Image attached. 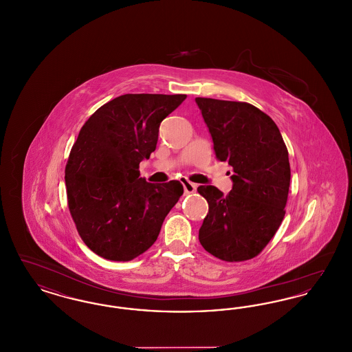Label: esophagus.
I'll list each match as a JSON object with an SVG mask.
<instances>
[{
	"instance_id": "34e87169",
	"label": "esophagus",
	"mask_w": 352,
	"mask_h": 352,
	"mask_svg": "<svg viewBox=\"0 0 352 352\" xmlns=\"http://www.w3.org/2000/svg\"><path fill=\"white\" fill-rule=\"evenodd\" d=\"M182 184H184V190L186 194H191V192H194L197 190V184H192V182H190L187 179H184Z\"/></svg>"
}]
</instances>
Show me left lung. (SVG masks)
Wrapping results in <instances>:
<instances>
[{
	"instance_id": "1",
	"label": "left lung",
	"mask_w": 352,
	"mask_h": 352,
	"mask_svg": "<svg viewBox=\"0 0 352 352\" xmlns=\"http://www.w3.org/2000/svg\"><path fill=\"white\" fill-rule=\"evenodd\" d=\"M219 161L228 162L232 190L199 186L208 214L201 247L224 261L257 256L285 217L290 184L289 154L276 122L248 102L197 98Z\"/></svg>"
}]
</instances>
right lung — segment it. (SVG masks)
Here are the masks:
<instances>
[{"label": "right lung", "mask_w": 352, "mask_h": 352, "mask_svg": "<svg viewBox=\"0 0 352 352\" xmlns=\"http://www.w3.org/2000/svg\"><path fill=\"white\" fill-rule=\"evenodd\" d=\"M186 95L126 94L85 121L67 166L68 208L85 245L112 261H129L157 240L184 194L179 181L149 184L140 162L155 151L160 125Z\"/></svg>", "instance_id": "add662e5"}]
</instances>
